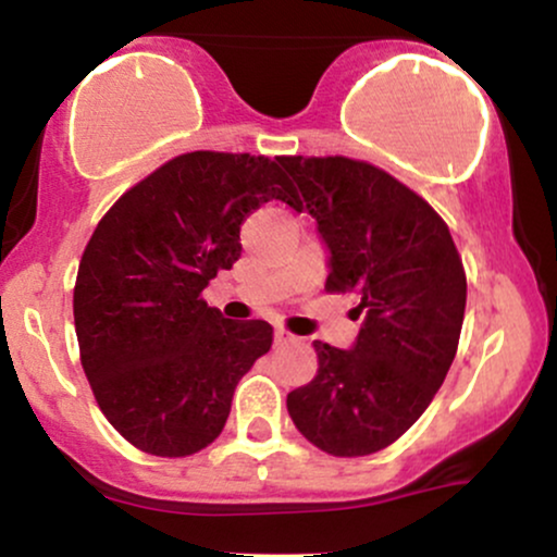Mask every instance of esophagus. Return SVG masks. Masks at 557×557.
<instances>
[{
  "instance_id": "esophagus-1",
  "label": "esophagus",
  "mask_w": 557,
  "mask_h": 557,
  "mask_svg": "<svg viewBox=\"0 0 557 557\" xmlns=\"http://www.w3.org/2000/svg\"><path fill=\"white\" fill-rule=\"evenodd\" d=\"M287 343H296V337L285 330H274V345H287Z\"/></svg>"
}]
</instances>
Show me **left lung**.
<instances>
[{"label": "left lung", "mask_w": 557, "mask_h": 557, "mask_svg": "<svg viewBox=\"0 0 557 557\" xmlns=\"http://www.w3.org/2000/svg\"><path fill=\"white\" fill-rule=\"evenodd\" d=\"M330 251V293H356L354 348L317 341V376L287 395L298 432L330 456L393 445L426 411L458 350L466 272L424 198L348 157H280Z\"/></svg>", "instance_id": "left-lung-1"}]
</instances>
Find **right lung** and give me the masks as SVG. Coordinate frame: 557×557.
<instances>
[{
  "label": "right lung",
  "instance_id": "add662e5",
  "mask_svg": "<svg viewBox=\"0 0 557 557\" xmlns=\"http://www.w3.org/2000/svg\"><path fill=\"white\" fill-rule=\"evenodd\" d=\"M267 201L298 209L277 159L190 151L101 216L73 293L81 363L131 445L183 458L214 443L235 385L272 348L261 319L233 322L201 290L240 259V225Z\"/></svg>",
  "mask_w": 557,
  "mask_h": 557
}]
</instances>
